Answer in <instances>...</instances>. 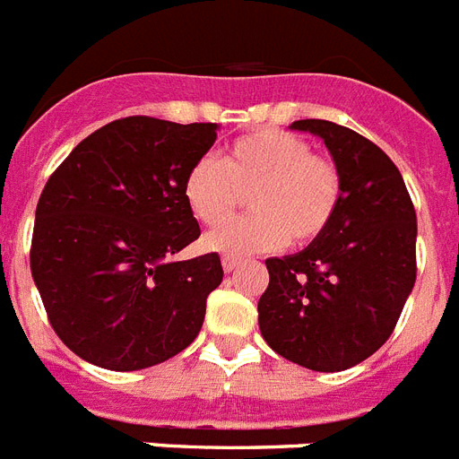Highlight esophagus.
Returning a JSON list of instances; mask_svg holds the SVG:
<instances>
[{
  "mask_svg": "<svg viewBox=\"0 0 459 459\" xmlns=\"http://www.w3.org/2000/svg\"><path fill=\"white\" fill-rule=\"evenodd\" d=\"M239 265H241L239 258H234V255H222V270H225V273H234Z\"/></svg>",
  "mask_w": 459,
  "mask_h": 459,
  "instance_id": "esophagus-1",
  "label": "esophagus"
}]
</instances>
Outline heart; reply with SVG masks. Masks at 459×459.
Instances as JSON below:
<instances>
[{"label": "heart", "mask_w": 459, "mask_h": 459, "mask_svg": "<svg viewBox=\"0 0 459 459\" xmlns=\"http://www.w3.org/2000/svg\"><path fill=\"white\" fill-rule=\"evenodd\" d=\"M343 182L329 159L315 156L306 139L258 130L234 139L222 159L196 160L182 182V199L201 225L217 227L249 196L253 216L212 230L208 251L227 255L273 251L289 239L306 247L327 232L339 211Z\"/></svg>", "instance_id": "b5f03b06"}]
</instances>
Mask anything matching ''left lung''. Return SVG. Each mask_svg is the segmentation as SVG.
Returning <instances> with one entry per match:
<instances>
[{
  "instance_id": "obj_1",
  "label": "left lung",
  "mask_w": 459,
  "mask_h": 459,
  "mask_svg": "<svg viewBox=\"0 0 459 459\" xmlns=\"http://www.w3.org/2000/svg\"><path fill=\"white\" fill-rule=\"evenodd\" d=\"M291 130L325 142L343 194L327 232L293 255L265 260L260 333L300 368L341 372L386 343L415 287V206L375 142L329 120H296Z\"/></svg>"
}]
</instances>
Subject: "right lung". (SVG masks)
Here are the masks:
<instances>
[{
    "label": "right lung",
    "instance_id": "add662e5",
    "mask_svg": "<svg viewBox=\"0 0 459 459\" xmlns=\"http://www.w3.org/2000/svg\"><path fill=\"white\" fill-rule=\"evenodd\" d=\"M215 137V123L130 116L91 132L47 179L32 280L54 332L82 360L134 372L199 336L220 255H172L199 239L182 182Z\"/></svg>",
    "mask_w": 459,
    "mask_h": 459
}]
</instances>
